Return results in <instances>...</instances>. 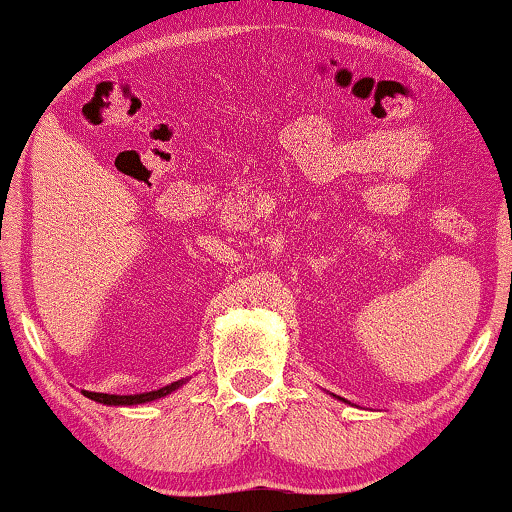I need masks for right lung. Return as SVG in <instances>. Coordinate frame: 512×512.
<instances>
[{"label": "right lung", "instance_id": "add662e5", "mask_svg": "<svg viewBox=\"0 0 512 512\" xmlns=\"http://www.w3.org/2000/svg\"><path fill=\"white\" fill-rule=\"evenodd\" d=\"M184 383L186 380H177V383L160 387V390L141 392V394H103V392H87V390H82V394L84 397L99 401V404H106V406H137V404H148V401H155L160 397H167V394L179 390Z\"/></svg>", "mask_w": 512, "mask_h": 512}]
</instances>
